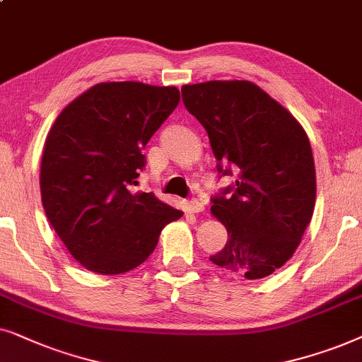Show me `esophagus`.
I'll return each mask as SVG.
<instances>
[{
	"label": "esophagus",
	"mask_w": 362,
	"mask_h": 362,
	"mask_svg": "<svg viewBox=\"0 0 362 362\" xmlns=\"http://www.w3.org/2000/svg\"><path fill=\"white\" fill-rule=\"evenodd\" d=\"M190 211L192 214H200V211H204L205 210V204L202 200H199V199H194L190 202Z\"/></svg>",
	"instance_id": "obj_1"
}]
</instances>
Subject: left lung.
<instances>
[{
    "label": "left lung",
    "mask_w": 362,
    "mask_h": 362,
    "mask_svg": "<svg viewBox=\"0 0 362 362\" xmlns=\"http://www.w3.org/2000/svg\"><path fill=\"white\" fill-rule=\"evenodd\" d=\"M187 110L204 125L218 172L237 173L230 199L211 215L228 242L210 257L247 279L269 276L296 252L316 202L310 139L290 110L250 81H206L182 88Z\"/></svg>",
    "instance_id": "left-lung-1"
}]
</instances>
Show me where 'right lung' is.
<instances>
[{"mask_svg":"<svg viewBox=\"0 0 362 362\" xmlns=\"http://www.w3.org/2000/svg\"><path fill=\"white\" fill-rule=\"evenodd\" d=\"M173 86L100 83L67 104L46 137L41 200L74 259L99 274L137 268L182 211L134 192L142 151L178 105Z\"/></svg>","mask_w":362,"mask_h":362,"instance_id":"obj_1","label":"right lung"}]
</instances>
